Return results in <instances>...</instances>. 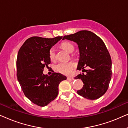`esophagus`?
I'll return each mask as SVG.
<instances>
[{"label": "esophagus", "instance_id": "34e87169", "mask_svg": "<svg viewBox=\"0 0 128 128\" xmlns=\"http://www.w3.org/2000/svg\"><path fill=\"white\" fill-rule=\"evenodd\" d=\"M67 80H69V81H73V80H74V78H72V77H68Z\"/></svg>", "mask_w": 128, "mask_h": 128}]
</instances>
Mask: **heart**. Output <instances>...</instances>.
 I'll use <instances>...</instances> for the list:
<instances>
[{
    "label": "heart",
    "mask_w": 128,
    "mask_h": 128,
    "mask_svg": "<svg viewBox=\"0 0 128 128\" xmlns=\"http://www.w3.org/2000/svg\"><path fill=\"white\" fill-rule=\"evenodd\" d=\"M61 46L64 50L68 52H72L74 50V46L69 42L66 41L61 44ZM49 56L50 60H54L55 57V52L54 48H51L49 50ZM76 64L73 61L70 62H61L56 65V69L59 72L64 74H70L72 72L73 70L76 68Z\"/></svg>",
    "instance_id": "b5f03b06"
}]
</instances>
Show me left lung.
<instances>
[{"instance_id": "1", "label": "left lung", "mask_w": 128, "mask_h": 128, "mask_svg": "<svg viewBox=\"0 0 128 128\" xmlns=\"http://www.w3.org/2000/svg\"><path fill=\"white\" fill-rule=\"evenodd\" d=\"M65 39L78 45L80 58L77 69L86 72L74 78L84 83L83 88L77 92L89 100L99 98L108 90L112 75L111 58L104 42L97 35L87 30L64 36L62 40ZM85 67L89 69L85 70Z\"/></svg>"}]
</instances>
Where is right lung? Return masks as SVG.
<instances>
[{"mask_svg": "<svg viewBox=\"0 0 128 128\" xmlns=\"http://www.w3.org/2000/svg\"><path fill=\"white\" fill-rule=\"evenodd\" d=\"M62 36L54 38L32 36L21 46L17 58V80L24 95L31 102L44 106L58 94L59 84L65 76L52 73L43 74L44 68L50 63L49 50Z\"/></svg>", "mask_w": 128, "mask_h": 128, "instance_id": "obj_1", "label": "right lung"}]
</instances>
